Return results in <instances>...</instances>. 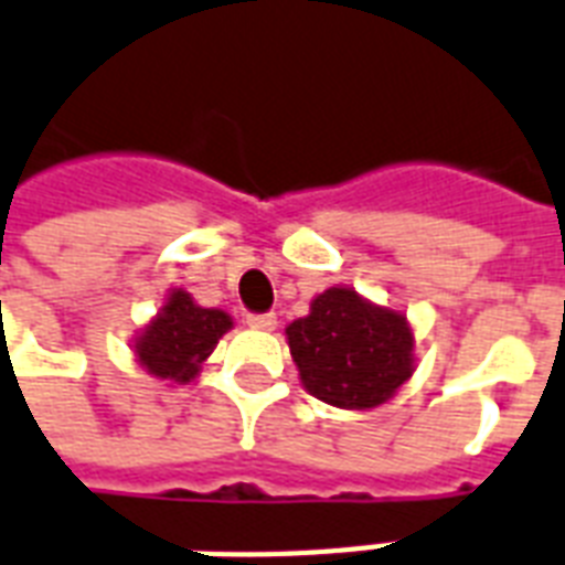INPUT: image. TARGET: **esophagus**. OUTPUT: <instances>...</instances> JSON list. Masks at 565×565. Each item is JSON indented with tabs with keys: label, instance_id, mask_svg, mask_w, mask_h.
Segmentation results:
<instances>
[{
	"label": "esophagus",
	"instance_id": "1",
	"mask_svg": "<svg viewBox=\"0 0 565 565\" xmlns=\"http://www.w3.org/2000/svg\"><path fill=\"white\" fill-rule=\"evenodd\" d=\"M245 322L257 331H273L275 326H278V317H275V313H248Z\"/></svg>",
	"mask_w": 565,
	"mask_h": 565
}]
</instances>
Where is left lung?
<instances>
[{"instance_id": "left-lung-1", "label": "left lung", "mask_w": 565, "mask_h": 565, "mask_svg": "<svg viewBox=\"0 0 565 565\" xmlns=\"http://www.w3.org/2000/svg\"><path fill=\"white\" fill-rule=\"evenodd\" d=\"M301 385L338 408H373L415 373V331L406 313L379 308L352 287H329L311 313L287 326Z\"/></svg>"}]
</instances>
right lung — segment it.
I'll return each instance as SVG.
<instances>
[{"instance_id":"1","label":"right lung","mask_w":565,"mask_h":565,"mask_svg":"<svg viewBox=\"0 0 565 565\" xmlns=\"http://www.w3.org/2000/svg\"><path fill=\"white\" fill-rule=\"evenodd\" d=\"M231 329L234 320L225 311L201 308L186 290L174 287L157 317L136 334L132 352L150 376L186 385Z\"/></svg>"}]
</instances>
